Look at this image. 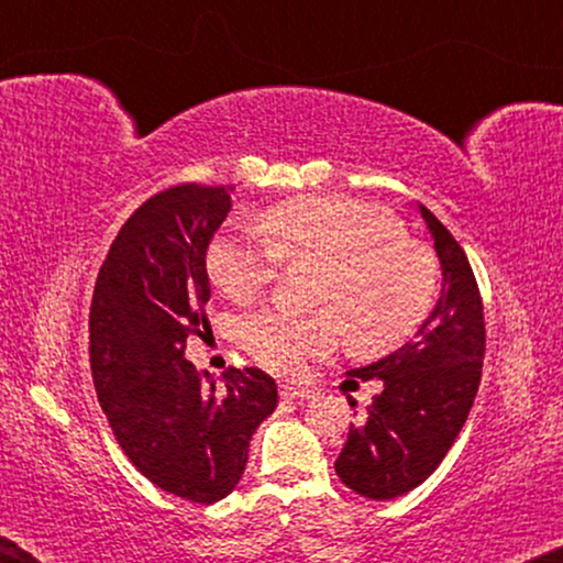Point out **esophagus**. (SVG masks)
I'll list each match as a JSON object with an SVG mask.
<instances>
[{"label":"esophagus","instance_id":"obj_1","mask_svg":"<svg viewBox=\"0 0 563 563\" xmlns=\"http://www.w3.org/2000/svg\"><path fill=\"white\" fill-rule=\"evenodd\" d=\"M282 397H284V399H312V397H314V389L291 387V384H282Z\"/></svg>","mask_w":563,"mask_h":563}]
</instances>
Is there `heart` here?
I'll return each instance as SVG.
<instances>
[{
  "label": "heart",
  "instance_id": "b5f03b06",
  "mask_svg": "<svg viewBox=\"0 0 563 563\" xmlns=\"http://www.w3.org/2000/svg\"><path fill=\"white\" fill-rule=\"evenodd\" d=\"M261 233L235 228L212 243L207 266L218 287L249 305L284 266H322V310L266 307L241 322L243 349L268 372L297 376L351 338L368 349L405 341L433 305L435 266L397 218L349 197H310L268 210Z\"/></svg>",
  "mask_w": 563,
  "mask_h": 563
}]
</instances>
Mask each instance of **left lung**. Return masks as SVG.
<instances>
[{
  "label": "left lung",
  "instance_id": "obj_1",
  "mask_svg": "<svg viewBox=\"0 0 563 563\" xmlns=\"http://www.w3.org/2000/svg\"><path fill=\"white\" fill-rule=\"evenodd\" d=\"M441 258L443 295L412 341L382 361L349 372L382 379V391L351 426L335 472L361 497L395 499L435 472L456 441L482 382L484 305L464 249L441 220L420 205Z\"/></svg>",
  "mask_w": 563,
  "mask_h": 563
}]
</instances>
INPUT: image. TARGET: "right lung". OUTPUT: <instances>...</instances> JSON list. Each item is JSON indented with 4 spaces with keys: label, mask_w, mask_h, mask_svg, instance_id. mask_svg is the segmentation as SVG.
<instances>
[{
    "label": "right lung",
    "mask_w": 563,
    "mask_h": 563,
    "mask_svg": "<svg viewBox=\"0 0 563 563\" xmlns=\"http://www.w3.org/2000/svg\"><path fill=\"white\" fill-rule=\"evenodd\" d=\"M233 187L179 184L130 214L99 268L89 358L99 405L120 449L168 495L212 505L235 489L256 428L276 410L261 368L199 374L184 358L210 299L207 249L230 212Z\"/></svg>",
    "instance_id": "add662e5"
}]
</instances>
